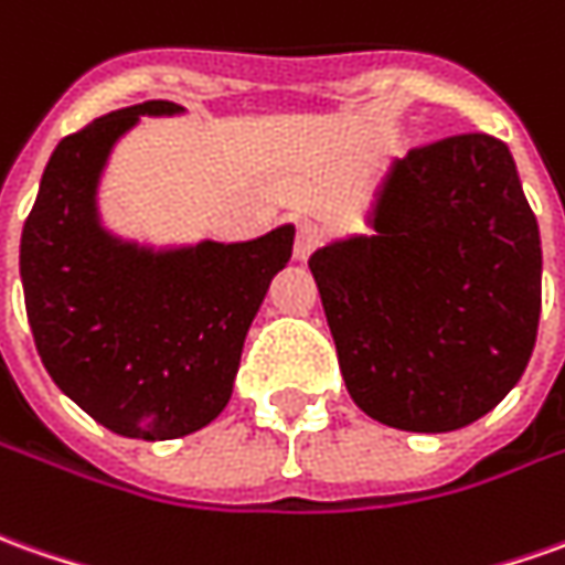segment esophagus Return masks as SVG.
Returning a JSON list of instances; mask_svg holds the SVG:
<instances>
[{
    "label": "esophagus",
    "instance_id": "34e87169",
    "mask_svg": "<svg viewBox=\"0 0 565 565\" xmlns=\"http://www.w3.org/2000/svg\"><path fill=\"white\" fill-rule=\"evenodd\" d=\"M315 244H318V228H315L312 222H302L297 228V241H294V256H297L299 263L309 259V253L315 250Z\"/></svg>",
    "mask_w": 565,
    "mask_h": 565
}]
</instances>
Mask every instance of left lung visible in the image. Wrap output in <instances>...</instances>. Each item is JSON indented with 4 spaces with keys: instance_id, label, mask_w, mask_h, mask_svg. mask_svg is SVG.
Instances as JSON below:
<instances>
[{
    "instance_id": "1",
    "label": "left lung",
    "mask_w": 565,
    "mask_h": 565,
    "mask_svg": "<svg viewBox=\"0 0 565 565\" xmlns=\"http://www.w3.org/2000/svg\"><path fill=\"white\" fill-rule=\"evenodd\" d=\"M367 222L309 259L352 402L408 433L473 424L539 337V222L508 145L470 132L414 148Z\"/></svg>"
}]
</instances>
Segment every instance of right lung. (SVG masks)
I'll list each match as a JSON object with an SVG mask.
<instances>
[{"mask_svg":"<svg viewBox=\"0 0 565 565\" xmlns=\"http://www.w3.org/2000/svg\"><path fill=\"white\" fill-rule=\"evenodd\" d=\"M145 102L61 138L21 234V281L45 371L102 427L129 439H179L228 405L241 349L271 278L290 263L294 225L256 241L153 250L102 225L107 157Z\"/></svg>","mask_w":565,"mask_h":565,"instance_id":"add662e5","label":"right lung"}]
</instances>
